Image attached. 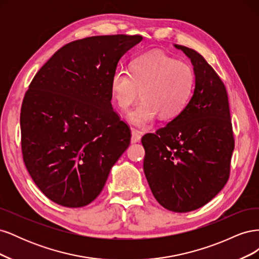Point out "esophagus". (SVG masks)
Here are the masks:
<instances>
[{"label":"esophagus","mask_w":259,"mask_h":259,"mask_svg":"<svg viewBox=\"0 0 259 259\" xmlns=\"http://www.w3.org/2000/svg\"><path fill=\"white\" fill-rule=\"evenodd\" d=\"M140 138H142V135L140 133L136 130H132V136H131V143L132 144H136L140 142Z\"/></svg>","instance_id":"esophagus-1"}]
</instances>
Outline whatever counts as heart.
I'll list each match as a JSON object with an SVG mask.
<instances>
[{"label":"heart","mask_w":259,"mask_h":259,"mask_svg":"<svg viewBox=\"0 0 259 259\" xmlns=\"http://www.w3.org/2000/svg\"><path fill=\"white\" fill-rule=\"evenodd\" d=\"M195 84L191 66L177 61L160 51L146 52L132 60L130 72L117 69L110 81V93L122 111L142 101L127 119L136 127H147L159 114L171 120L182 113L190 101Z\"/></svg>","instance_id":"heart-1"}]
</instances>
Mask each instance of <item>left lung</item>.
Wrapping results in <instances>:
<instances>
[{
	"label": "left lung",
	"instance_id": "8db88e82",
	"mask_svg": "<svg viewBox=\"0 0 259 259\" xmlns=\"http://www.w3.org/2000/svg\"><path fill=\"white\" fill-rule=\"evenodd\" d=\"M174 46L191 60L194 90L182 113L142 138L144 171L163 207L187 213L205 205L226 185L234 139L221 77L198 52Z\"/></svg>",
	"mask_w": 259,
	"mask_h": 259
}]
</instances>
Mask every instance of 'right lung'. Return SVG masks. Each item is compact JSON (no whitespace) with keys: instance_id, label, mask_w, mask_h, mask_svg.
Wrapping results in <instances>:
<instances>
[{"instance_id":"add662e5","label":"right lung","mask_w":259,"mask_h":259,"mask_svg":"<svg viewBox=\"0 0 259 259\" xmlns=\"http://www.w3.org/2000/svg\"><path fill=\"white\" fill-rule=\"evenodd\" d=\"M142 35L73 41L38 70L20 112L23 162L46 197L66 207L95 200L126 150L131 131L111 105L110 81Z\"/></svg>"}]
</instances>
